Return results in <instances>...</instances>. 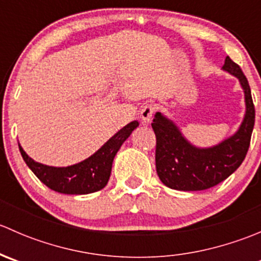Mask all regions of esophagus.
<instances>
[{
  "label": "esophagus",
  "instance_id": "esophagus-1",
  "mask_svg": "<svg viewBox=\"0 0 261 261\" xmlns=\"http://www.w3.org/2000/svg\"><path fill=\"white\" fill-rule=\"evenodd\" d=\"M155 114V106L154 105H145L140 111V118L143 120L144 123H149L151 121L152 116Z\"/></svg>",
  "mask_w": 261,
  "mask_h": 261
}]
</instances>
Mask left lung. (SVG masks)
Listing matches in <instances>:
<instances>
[{
    "label": "left lung",
    "mask_w": 261,
    "mask_h": 261,
    "mask_svg": "<svg viewBox=\"0 0 261 261\" xmlns=\"http://www.w3.org/2000/svg\"><path fill=\"white\" fill-rule=\"evenodd\" d=\"M223 70L239 78L245 93L246 112L240 128L218 145L201 149L188 143L172 120L155 114L151 127L156 136L155 165L160 180L177 191H203L230 177L244 162L255 123L249 82L235 62L226 57Z\"/></svg>",
    "instance_id": "left-lung-1"
}]
</instances>
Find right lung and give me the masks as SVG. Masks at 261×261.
Wrapping results in <instances>:
<instances>
[{"label": "right lung", "instance_id": "obj_1", "mask_svg": "<svg viewBox=\"0 0 261 261\" xmlns=\"http://www.w3.org/2000/svg\"><path fill=\"white\" fill-rule=\"evenodd\" d=\"M138 126V121L127 123L88 159L65 168L40 164L31 159L20 145L18 149L28 167L50 189L63 194H88L106 186L116 152Z\"/></svg>", "mask_w": 261, "mask_h": 261}]
</instances>
